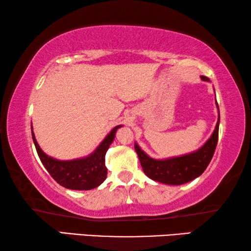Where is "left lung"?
<instances>
[{
    "label": "left lung",
    "mask_w": 251,
    "mask_h": 251,
    "mask_svg": "<svg viewBox=\"0 0 251 251\" xmlns=\"http://www.w3.org/2000/svg\"><path fill=\"white\" fill-rule=\"evenodd\" d=\"M201 80L210 82L206 76H201ZM216 106L218 109L217 124L207 142L196 151L180 156L156 159L147 155L138 144L135 143V151L137 152L143 171L147 177L161 184L177 186L194 180L205 172L214 156L218 142L220 115L217 100H216Z\"/></svg>",
    "instance_id": "8db88e82"
}]
</instances>
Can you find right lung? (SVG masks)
Instances as JSON below:
<instances>
[{"instance_id":"1","label":"right lung","mask_w":251,"mask_h":251,"mask_svg":"<svg viewBox=\"0 0 251 251\" xmlns=\"http://www.w3.org/2000/svg\"><path fill=\"white\" fill-rule=\"evenodd\" d=\"M122 126L117 125L114 127L90 155L71 160L56 159L45 154L37 144L32 124L31 129L37 155L54 180L67 189L91 190L103 184L106 179L107 176V168L105 166L106 151L115 139L117 129Z\"/></svg>"}]
</instances>
